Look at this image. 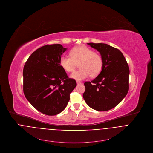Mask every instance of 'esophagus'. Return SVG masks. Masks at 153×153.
I'll return each instance as SVG.
<instances>
[{"mask_svg":"<svg viewBox=\"0 0 153 153\" xmlns=\"http://www.w3.org/2000/svg\"><path fill=\"white\" fill-rule=\"evenodd\" d=\"M76 83H77V84H82V82H79V81H77L76 82Z\"/></svg>","mask_w":153,"mask_h":153,"instance_id":"esophagus-1","label":"esophagus"}]
</instances>
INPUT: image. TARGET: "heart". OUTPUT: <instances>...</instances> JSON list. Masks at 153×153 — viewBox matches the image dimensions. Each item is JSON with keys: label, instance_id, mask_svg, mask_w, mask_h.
<instances>
[{"label": "heart", "instance_id": "heart-1", "mask_svg": "<svg viewBox=\"0 0 153 153\" xmlns=\"http://www.w3.org/2000/svg\"><path fill=\"white\" fill-rule=\"evenodd\" d=\"M69 56L62 55L59 59L61 67L67 72H73L79 64L80 70L75 71L71 77L75 80L84 79L90 75L97 76L101 72L103 59L101 56L85 45L73 48Z\"/></svg>", "mask_w": 153, "mask_h": 153}]
</instances>
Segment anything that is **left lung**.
I'll list each match as a JSON object with an SVG mask.
<instances>
[{"instance_id": "1", "label": "left lung", "mask_w": 153, "mask_h": 153, "mask_svg": "<svg viewBox=\"0 0 153 153\" xmlns=\"http://www.w3.org/2000/svg\"><path fill=\"white\" fill-rule=\"evenodd\" d=\"M97 50L103 59L101 72L91 82H85L83 97L86 104L97 111L116 107L129 89V67L122 53L104 43H88Z\"/></svg>"}]
</instances>
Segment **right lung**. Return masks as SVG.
<instances>
[{"label": "right lung", "instance_id": "right-lung-1", "mask_svg": "<svg viewBox=\"0 0 153 153\" xmlns=\"http://www.w3.org/2000/svg\"><path fill=\"white\" fill-rule=\"evenodd\" d=\"M66 50L59 44L44 45L31 54L24 66L25 96L35 109L46 115L63 111L76 86L59 64Z\"/></svg>", "mask_w": 153, "mask_h": 153}]
</instances>
